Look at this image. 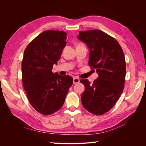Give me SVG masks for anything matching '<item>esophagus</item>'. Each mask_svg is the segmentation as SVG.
<instances>
[{
    "instance_id": "34e87169",
    "label": "esophagus",
    "mask_w": 146,
    "mask_h": 146,
    "mask_svg": "<svg viewBox=\"0 0 146 146\" xmlns=\"http://www.w3.org/2000/svg\"><path fill=\"white\" fill-rule=\"evenodd\" d=\"M79 82H80V80H79L78 78H76V77H74V80H73L74 84H77V83H78Z\"/></svg>"
}]
</instances>
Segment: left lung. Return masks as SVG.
<instances>
[{"instance_id":"8db88e82","label":"left lung","mask_w":146,"mask_h":146,"mask_svg":"<svg viewBox=\"0 0 146 146\" xmlns=\"http://www.w3.org/2000/svg\"><path fill=\"white\" fill-rule=\"evenodd\" d=\"M77 38L89 48L88 64L99 75L92 84L88 79L80 80L85 87L81 96L82 103L87 111L102 115L113 107L124 88V54L115 38L100 30L80 31Z\"/></svg>"}]
</instances>
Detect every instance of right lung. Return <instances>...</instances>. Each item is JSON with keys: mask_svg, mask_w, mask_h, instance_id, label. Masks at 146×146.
<instances>
[{"mask_svg": "<svg viewBox=\"0 0 146 146\" xmlns=\"http://www.w3.org/2000/svg\"><path fill=\"white\" fill-rule=\"evenodd\" d=\"M67 33L46 30L39 34L25 48L22 61V80L27 99L42 115L59 110L73 83L70 76L52 72L66 44Z\"/></svg>", "mask_w": 146, "mask_h": 146, "instance_id": "right-lung-1", "label": "right lung"}]
</instances>
